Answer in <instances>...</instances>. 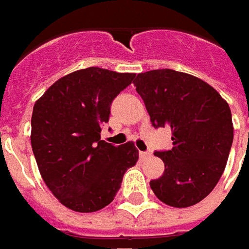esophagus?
<instances>
[{
  "instance_id": "obj_1",
  "label": "esophagus",
  "mask_w": 249,
  "mask_h": 249,
  "mask_svg": "<svg viewBox=\"0 0 249 249\" xmlns=\"http://www.w3.org/2000/svg\"><path fill=\"white\" fill-rule=\"evenodd\" d=\"M151 156V153L149 151H139V157H141V160H144V158H147V157Z\"/></svg>"
}]
</instances>
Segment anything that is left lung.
Instances as JSON below:
<instances>
[{
  "label": "left lung",
  "mask_w": 249,
  "mask_h": 249,
  "mask_svg": "<svg viewBox=\"0 0 249 249\" xmlns=\"http://www.w3.org/2000/svg\"><path fill=\"white\" fill-rule=\"evenodd\" d=\"M134 86L153 127L172 130V149L154 153L165 172L150 188L166 205H195L214 189L228 161L233 142L228 103L204 80L174 70L138 73Z\"/></svg>",
  "instance_id": "8db88e82"
}]
</instances>
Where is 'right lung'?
Returning <instances> with one entry per match:
<instances>
[{"mask_svg": "<svg viewBox=\"0 0 249 249\" xmlns=\"http://www.w3.org/2000/svg\"><path fill=\"white\" fill-rule=\"evenodd\" d=\"M134 77L89 67L59 79L33 107L31 142L40 174L54 197L75 212L108 205L126 170L138 161L133 142L100 141L112 100Z\"/></svg>", "mask_w": 249, "mask_h": 249, "instance_id": "add662e5", "label": "right lung"}]
</instances>
